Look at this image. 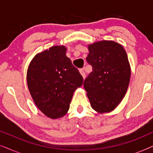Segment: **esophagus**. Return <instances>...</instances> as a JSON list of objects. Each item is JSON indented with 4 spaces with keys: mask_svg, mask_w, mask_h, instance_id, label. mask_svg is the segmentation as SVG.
<instances>
[{
    "mask_svg": "<svg viewBox=\"0 0 153 153\" xmlns=\"http://www.w3.org/2000/svg\"><path fill=\"white\" fill-rule=\"evenodd\" d=\"M79 72H80V74H81V76H83V79L85 78V73L84 72V70H83V69H80L79 70Z\"/></svg>",
    "mask_w": 153,
    "mask_h": 153,
    "instance_id": "1",
    "label": "esophagus"
}]
</instances>
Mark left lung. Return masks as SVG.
I'll use <instances>...</instances> for the list:
<instances>
[{"label": "left lung", "mask_w": 153, "mask_h": 153, "mask_svg": "<svg viewBox=\"0 0 153 153\" xmlns=\"http://www.w3.org/2000/svg\"><path fill=\"white\" fill-rule=\"evenodd\" d=\"M87 62L93 71L83 86L94 110L100 114L115 109L127 93L131 69L126 51L120 44L103 40L88 45Z\"/></svg>", "instance_id": "left-lung-1"}]
</instances>
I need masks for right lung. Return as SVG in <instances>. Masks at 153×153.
Wrapping results in <instances>:
<instances>
[{"instance_id": "right-lung-1", "label": "right lung", "mask_w": 153, "mask_h": 153, "mask_svg": "<svg viewBox=\"0 0 153 153\" xmlns=\"http://www.w3.org/2000/svg\"><path fill=\"white\" fill-rule=\"evenodd\" d=\"M65 46H53L37 53L27 70V83L35 105L52 119L64 116L83 79L66 56Z\"/></svg>"}]
</instances>
